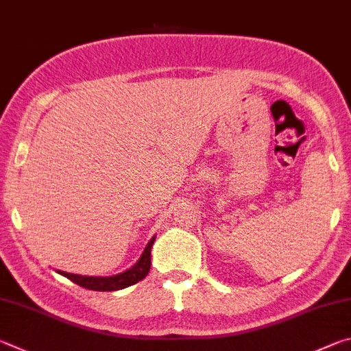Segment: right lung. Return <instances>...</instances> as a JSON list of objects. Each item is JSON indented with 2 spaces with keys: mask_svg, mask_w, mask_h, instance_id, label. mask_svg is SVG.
Segmentation results:
<instances>
[{
  "mask_svg": "<svg viewBox=\"0 0 351 351\" xmlns=\"http://www.w3.org/2000/svg\"><path fill=\"white\" fill-rule=\"evenodd\" d=\"M155 242V237L149 241V244L145 245L141 258L138 259V263L132 267V269L125 270L119 275L114 276H81V275H73V273H66L61 270H56L60 275L66 276L70 281L78 284L84 289L93 290V291H114V290H123L125 287H130L147 276L152 265V245Z\"/></svg>",
  "mask_w": 351,
  "mask_h": 351,
  "instance_id": "right-lung-1",
  "label": "right lung"
}]
</instances>
